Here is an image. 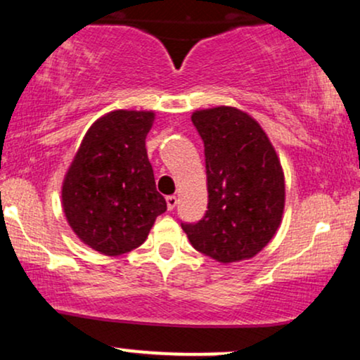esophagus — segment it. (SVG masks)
<instances>
[{"mask_svg":"<svg viewBox=\"0 0 360 360\" xmlns=\"http://www.w3.org/2000/svg\"><path fill=\"white\" fill-rule=\"evenodd\" d=\"M166 203H167V210H174L176 205H177V198L176 196H167Z\"/></svg>","mask_w":360,"mask_h":360,"instance_id":"34e87169","label":"esophagus"}]
</instances>
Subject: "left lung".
I'll list each match as a JSON object with an SVG mask.
<instances>
[{
	"label": "left lung",
	"instance_id": "obj_1",
	"mask_svg": "<svg viewBox=\"0 0 360 360\" xmlns=\"http://www.w3.org/2000/svg\"><path fill=\"white\" fill-rule=\"evenodd\" d=\"M205 143L208 210L181 223L191 245L221 264L257 255L278 232L284 213V172L262 127L233 106L196 110Z\"/></svg>",
	"mask_w": 360,
	"mask_h": 360
}]
</instances>
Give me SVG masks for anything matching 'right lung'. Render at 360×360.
Segmentation results:
<instances>
[{"instance_id": "right-lung-1", "label": "right lung", "mask_w": 360, "mask_h": 360, "mask_svg": "<svg viewBox=\"0 0 360 360\" xmlns=\"http://www.w3.org/2000/svg\"><path fill=\"white\" fill-rule=\"evenodd\" d=\"M154 111L115 110L86 131L62 183V208L82 243L122 255L146 242L167 210L157 191L146 139Z\"/></svg>"}]
</instances>
